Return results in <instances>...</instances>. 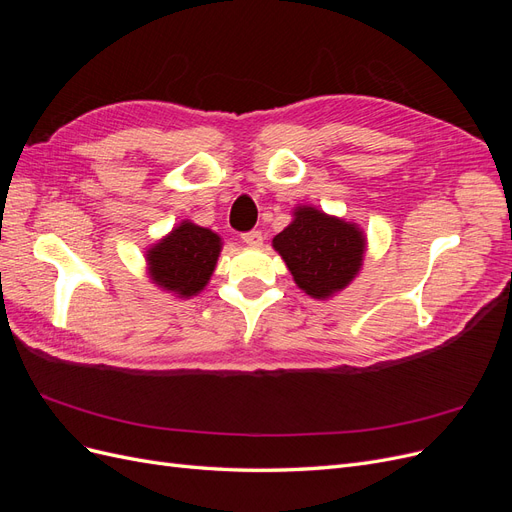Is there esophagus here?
<instances>
[{
  "mask_svg": "<svg viewBox=\"0 0 512 512\" xmlns=\"http://www.w3.org/2000/svg\"><path fill=\"white\" fill-rule=\"evenodd\" d=\"M243 243L252 245V247H260L262 245V232L260 230H250V232H243L241 235Z\"/></svg>",
  "mask_w": 512,
  "mask_h": 512,
  "instance_id": "1",
  "label": "esophagus"
}]
</instances>
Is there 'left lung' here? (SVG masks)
Segmentation results:
<instances>
[{
	"label": "left lung",
	"instance_id": "1",
	"mask_svg": "<svg viewBox=\"0 0 512 512\" xmlns=\"http://www.w3.org/2000/svg\"><path fill=\"white\" fill-rule=\"evenodd\" d=\"M273 247L301 290L314 299H327L359 273L365 239L354 224L314 207H299L294 222L275 235Z\"/></svg>",
	"mask_w": 512,
	"mask_h": 512
}]
</instances>
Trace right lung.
<instances>
[{"label": "right lung", "instance_id": "1", "mask_svg": "<svg viewBox=\"0 0 512 512\" xmlns=\"http://www.w3.org/2000/svg\"><path fill=\"white\" fill-rule=\"evenodd\" d=\"M220 247L222 241L215 232L183 222L149 250L151 280L181 297H194L207 286L220 256Z\"/></svg>", "mask_w": 512, "mask_h": 512}]
</instances>
